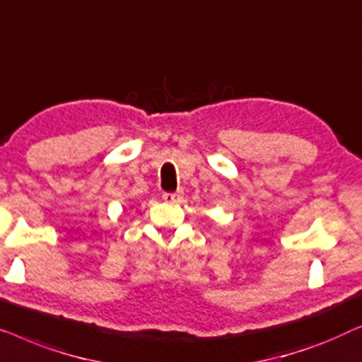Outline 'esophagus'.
Listing matches in <instances>:
<instances>
[{
    "label": "esophagus",
    "mask_w": 362,
    "mask_h": 362,
    "mask_svg": "<svg viewBox=\"0 0 362 362\" xmlns=\"http://www.w3.org/2000/svg\"><path fill=\"white\" fill-rule=\"evenodd\" d=\"M167 203H179L182 200V192H167L162 195Z\"/></svg>",
    "instance_id": "esophagus-1"
}]
</instances>
